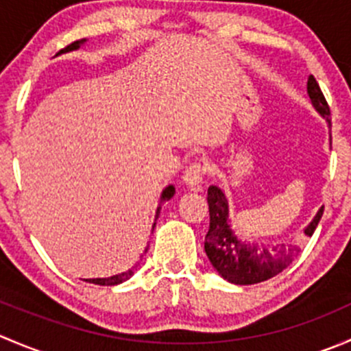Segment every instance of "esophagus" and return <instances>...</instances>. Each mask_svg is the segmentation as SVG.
Here are the masks:
<instances>
[{"instance_id":"1","label":"esophagus","mask_w":351,"mask_h":351,"mask_svg":"<svg viewBox=\"0 0 351 351\" xmlns=\"http://www.w3.org/2000/svg\"><path fill=\"white\" fill-rule=\"evenodd\" d=\"M205 175V166L202 162H192L189 168L183 173V183L186 186H197L200 185L202 180H204Z\"/></svg>"}]
</instances>
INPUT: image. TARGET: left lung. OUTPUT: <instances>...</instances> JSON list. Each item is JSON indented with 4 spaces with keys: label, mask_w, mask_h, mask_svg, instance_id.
<instances>
[{
    "label": "left lung",
    "mask_w": 351,
    "mask_h": 351,
    "mask_svg": "<svg viewBox=\"0 0 351 351\" xmlns=\"http://www.w3.org/2000/svg\"><path fill=\"white\" fill-rule=\"evenodd\" d=\"M307 95L313 101L314 108L326 117L328 127L331 129L329 107L317 84L316 77L307 80ZM208 215L210 226L205 236V253L210 260L212 267L217 270L222 278L236 285H253L275 277L284 271L300 253L295 243L287 241L278 244L247 243L234 234L229 224V204L224 192L219 186H208L207 192ZM324 207L317 210L316 217L304 229V234L313 236L323 217Z\"/></svg>",
    "instance_id": "1"
}]
</instances>
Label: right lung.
Returning a JSON list of instances; mask_svg holds the SVG:
<instances>
[{
    "instance_id": "add662e5",
    "label": "right lung",
    "mask_w": 351,
    "mask_h": 351,
    "mask_svg": "<svg viewBox=\"0 0 351 351\" xmlns=\"http://www.w3.org/2000/svg\"><path fill=\"white\" fill-rule=\"evenodd\" d=\"M84 42H86V38H81V40L73 42V44L67 45L66 49H62V51H59V54H62V52L76 51V49H80L81 45L84 44ZM173 195H175V186L168 185L165 190H162V193H161V202L169 200V198H171ZM159 210H161V207H158V210H156V217H154V219L159 217ZM154 226H156V222H154ZM154 226H153V229H154ZM146 251H147V247H146V250H144V253H146ZM137 268H139V261H137V263L134 265V267L130 268V270L123 271V274L113 275V277H108V278H86V282H90V284H97V285H119V284H122V282L129 280V278L132 277L134 274H136Z\"/></svg>"
}]
</instances>
